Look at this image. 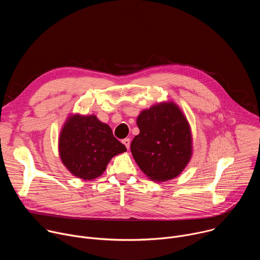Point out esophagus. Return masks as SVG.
<instances>
[{
  "label": "esophagus",
  "instance_id": "34e87169",
  "mask_svg": "<svg viewBox=\"0 0 260 260\" xmlns=\"http://www.w3.org/2000/svg\"><path fill=\"white\" fill-rule=\"evenodd\" d=\"M122 144L126 147V149L128 150L129 149V146H131V140L129 139H124L122 140Z\"/></svg>",
  "mask_w": 260,
  "mask_h": 260
}]
</instances>
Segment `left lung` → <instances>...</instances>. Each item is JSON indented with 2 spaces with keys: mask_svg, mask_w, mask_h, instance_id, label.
<instances>
[{
  "mask_svg": "<svg viewBox=\"0 0 260 260\" xmlns=\"http://www.w3.org/2000/svg\"><path fill=\"white\" fill-rule=\"evenodd\" d=\"M137 124L140 134L131 144L135 161L154 182L181 175L193 154L192 132L187 117L175 102H161L143 110Z\"/></svg>",
  "mask_w": 260,
  "mask_h": 260,
  "instance_id": "left-lung-1",
  "label": "left lung"
}]
</instances>
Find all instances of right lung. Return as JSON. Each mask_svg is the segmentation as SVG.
<instances>
[{
    "label": "right lung",
    "mask_w": 260,
    "mask_h": 260,
    "mask_svg": "<svg viewBox=\"0 0 260 260\" xmlns=\"http://www.w3.org/2000/svg\"><path fill=\"white\" fill-rule=\"evenodd\" d=\"M58 148L70 174L88 181L99 178L112 157L126 151L111 127L94 114H70L60 132Z\"/></svg>",
    "instance_id": "obj_1"
}]
</instances>
